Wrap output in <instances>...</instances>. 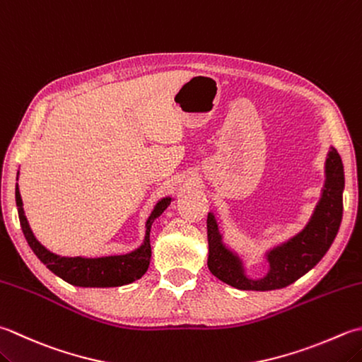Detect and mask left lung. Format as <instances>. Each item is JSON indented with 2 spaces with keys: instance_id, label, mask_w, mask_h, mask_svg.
Masks as SVG:
<instances>
[{
  "instance_id": "obj_1",
  "label": "left lung",
  "mask_w": 362,
  "mask_h": 362,
  "mask_svg": "<svg viewBox=\"0 0 362 362\" xmlns=\"http://www.w3.org/2000/svg\"><path fill=\"white\" fill-rule=\"evenodd\" d=\"M325 188L306 228L288 242L267 254L270 270L265 278L251 279L245 274L242 260L223 243L214 214L207 216L209 270L219 281L240 290H274L287 287L314 268L334 242L342 221L344 166L336 148H331L325 165Z\"/></svg>"
}]
</instances>
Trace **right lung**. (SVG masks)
<instances>
[{
    "mask_svg": "<svg viewBox=\"0 0 362 362\" xmlns=\"http://www.w3.org/2000/svg\"><path fill=\"white\" fill-rule=\"evenodd\" d=\"M171 201V197H165V199H161L155 205L153 211L146 223L144 243L136 251L124 254V256H108L97 259L61 257L49 252L47 247L42 246L35 240L30 224L26 221L18 185L16 188V202L18 209L20 226L28 245H30L33 252L39 257L42 264L47 265L49 272H53L61 279L69 282V284L78 287H119L139 279L147 272L148 262H151L152 256L151 228L153 219L158 218L168 209Z\"/></svg>",
    "mask_w": 362,
    "mask_h": 362,
    "instance_id": "right-lung-1",
    "label": "right lung"
}]
</instances>
